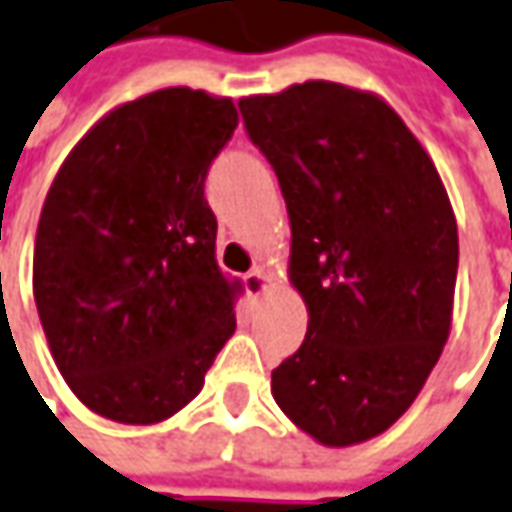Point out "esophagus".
I'll return each instance as SVG.
<instances>
[{"mask_svg": "<svg viewBox=\"0 0 512 512\" xmlns=\"http://www.w3.org/2000/svg\"><path fill=\"white\" fill-rule=\"evenodd\" d=\"M243 288H246V294L249 297H260L266 288H269V277H266V271H249L246 277H243Z\"/></svg>", "mask_w": 512, "mask_h": 512, "instance_id": "esophagus-1", "label": "esophagus"}]
</instances>
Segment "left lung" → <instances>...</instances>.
Masks as SVG:
<instances>
[{
    "instance_id": "8db88e82",
    "label": "left lung",
    "mask_w": 512,
    "mask_h": 512,
    "mask_svg": "<svg viewBox=\"0 0 512 512\" xmlns=\"http://www.w3.org/2000/svg\"><path fill=\"white\" fill-rule=\"evenodd\" d=\"M238 109L283 190L311 316L271 395L325 446L370 440L412 406L448 339L460 241L446 187L370 92L308 81Z\"/></svg>"
}]
</instances>
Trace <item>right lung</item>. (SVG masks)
I'll return each mask as SVG.
<instances>
[{
  "mask_svg": "<svg viewBox=\"0 0 512 512\" xmlns=\"http://www.w3.org/2000/svg\"><path fill=\"white\" fill-rule=\"evenodd\" d=\"M235 128L229 97L159 89L106 114L52 182L33 294L58 370L97 415H176L235 330L204 198Z\"/></svg>",
  "mask_w": 512,
  "mask_h": 512,
  "instance_id": "1",
  "label": "right lung"
}]
</instances>
